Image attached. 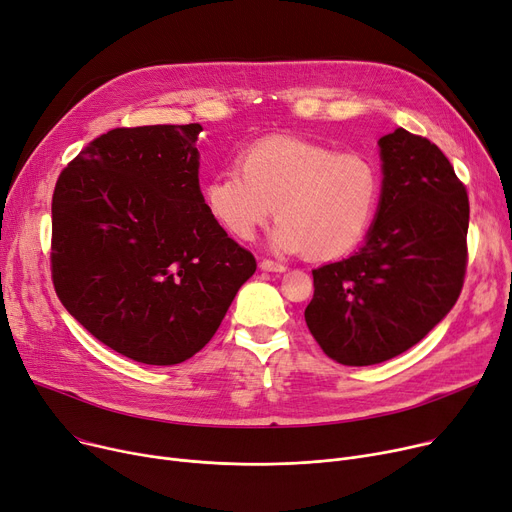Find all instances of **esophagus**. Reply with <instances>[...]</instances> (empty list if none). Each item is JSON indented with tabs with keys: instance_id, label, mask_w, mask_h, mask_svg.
Returning a JSON list of instances; mask_svg holds the SVG:
<instances>
[{
	"instance_id": "1",
	"label": "esophagus",
	"mask_w": 512,
	"mask_h": 512,
	"mask_svg": "<svg viewBox=\"0 0 512 512\" xmlns=\"http://www.w3.org/2000/svg\"><path fill=\"white\" fill-rule=\"evenodd\" d=\"M259 267H261L263 272H284L286 270V265H282L278 261H272V259H267V257H263L259 261Z\"/></svg>"
}]
</instances>
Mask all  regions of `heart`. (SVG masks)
<instances>
[{
    "instance_id": "1",
    "label": "heart",
    "mask_w": 512,
    "mask_h": 512,
    "mask_svg": "<svg viewBox=\"0 0 512 512\" xmlns=\"http://www.w3.org/2000/svg\"><path fill=\"white\" fill-rule=\"evenodd\" d=\"M380 199L382 172L371 157L294 137L249 145L238 155V166L218 170L203 184L207 211L232 236L253 238L278 211L274 247L305 251L313 261L355 251L375 220Z\"/></svg>"
}]
</instances>
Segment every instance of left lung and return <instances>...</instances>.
I'll return each instance as SVG.
<instances>
[{
	"instance_id": "obj_1",
	"label": "left lung",
	"mask_w": 512,
	"mask_h": 512,
	"mask_svg": "<svg viewBox=\"0 0 512 512\" xmlns=\"http://www.w3.org/2000/svg\"><path fill=\"white\" fill-rule=\"evenodd\" d=\"M382 201L359 253L313 270L307 328L330 359L363 367L409 351L461 297L469 197L438 145L380 139Z\"/></svg>"
}]
</instances>
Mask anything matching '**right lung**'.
I'll use <instances>...</instances> for the list:
<instances>
[{"mask_svg":"<svg viewBox=\"0 0 512 512\" xmlns=\"http://www.w3.org/2000/svg\"><path fill=\"white\" fill-rule=\"evenodd\" d=\"M201 124L114 128L62 170L51 199V280L112 351L176 365L213 338L255 257L211 218Z\"/></svg>","mask_w":512,"mask_h":512,"instance_id":"1","label":"right lung"}]
</instances>
